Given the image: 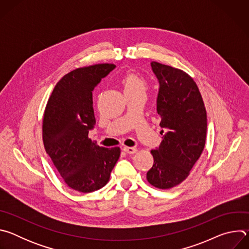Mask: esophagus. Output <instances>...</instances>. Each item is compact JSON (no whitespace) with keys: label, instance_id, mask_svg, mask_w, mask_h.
Masks as SVG:
<instances>
[{"label":"esophagus","instance_id":"obj_1","mask_svg":"<svg viewBox=\"0 0 249 249\" xmlns=\"http://www.w3.org/2000/svg\"><path fill=\"white\" fill-rule=\"evenodd\" d=\"M123 151L129 155H133L137 152V149L134 148V147H124L123 148Z\"/></svg>","mask_w":249,"mask_h":249}]
</instances>
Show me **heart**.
Returning a JSON list of instances; mask_svg holds the SVG:
<instances>
[{
  "label": "heart",
  "instance_id": "b5f03b06",
  "mask_svg": "<svg viewBox=\"0 0 249 249\" xmlns=\"http://www.w3.org/2000/svg\"><path fill=\"white\" fill-rule=\"evenodd\" d=\"M121 84L126 92L146 91L147 83L144 78L135 73H128L121 79Z\"/></svg>",
  "mask_w": 249,
  "mask_h": 249
}]
</instances>
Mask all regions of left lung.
I'll list each match as a JSON object with an SVG mask.
<instances>
[{
  "mask_svg": "<svg viewBox=\"0 0 249 249\" xmlns=\"http://www.w3.org/2000/svg\"><path fill=\"white\" fill-rule=\"evenodd\" d=\"M151 65L160 83V125L166 133L160 146L151 151L154 164L147 179L159 189H170L187 178L204 150L207 112L199 89L187 73L158 62Z\"/></svg>",
  "mask_w": 249,
  "mask_h": 249,
  "instance_id": "left-lung-1",
  "label": "left lung"
}]
</instances>
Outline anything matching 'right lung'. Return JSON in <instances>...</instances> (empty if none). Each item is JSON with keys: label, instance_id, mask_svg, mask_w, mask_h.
<instances>
[{"label": "right lung", "instance_id": "1", "mask_svg": "<svg viewBox=\"0 0 249 249\" xmlns=\"http://www.w3.org/2000/svg\"><path fill=\"white\" fill-rule=\"evenodd\" d=\"M114 68L105 63L71 71L57 83L45 107V151L64 182L79 192L106 185L120 157V148L99 147L89 138L95 124L92 90Z\"/></svg>", "mask_w": 249, "mask_h": 249}]
</instances>
